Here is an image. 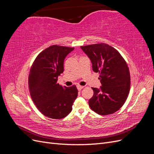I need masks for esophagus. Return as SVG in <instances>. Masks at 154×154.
<instances>
[{
  "label": "esophagus",
  "mask_w": 154,
  "mask_h": 154,
  "mask_svg": "<svg viewBox=\"0 0 154 154\" xmlns=\"http://www.w3.org/2000/svg\"><path fill=\"white\" fill-rule=\"evenodd\" d=\"M76 87H77V88H78V91H81L82 88H83V86H81L80 85H78Z\"/></svg>",
  "instance_id": "1"
}]
</instances>
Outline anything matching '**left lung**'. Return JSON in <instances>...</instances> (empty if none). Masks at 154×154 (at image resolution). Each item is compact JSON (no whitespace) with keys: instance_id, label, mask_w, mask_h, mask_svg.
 Listing matches in <instances>:
<instances>
[{"instance_id":"8db88e82","label":"left lung","mask_w":154,"mask_h":154,"mask_svg":"<svg viewBox=\"0 0 154 154\" xmlns=\"http://www.w3.org/2000/svg\"><path fill=\"white\" fill-rule=\"evenodd\" d=\"M90 58L92 70L100 74V88L92 87L94 94L88 101L91 109L101 116L113 114L127 99L130 88L128 67L122 56L106 44L81 46Z\"/></svg>"}]
</instances>
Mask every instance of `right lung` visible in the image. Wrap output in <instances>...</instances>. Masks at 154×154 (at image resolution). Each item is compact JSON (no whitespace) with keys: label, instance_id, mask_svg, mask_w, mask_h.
Here are the masks:
<instances>
[{"label":"right lung","instance_id":"obj_1","mask_svg":"<svg viewBox=\"0 0 154 154\" xmlns=\"http://www.w3.org/2000/svg\"><path fill=\"white\" fill-rule=\"evenodd\" d=\"M74 48L57 45L46 48L37 56L29 74V89L40 112L51 119H62L71 112L78 96L75 85L67 87L57 83L63 72V62Z\"/></svg>","mask_w":154,"mask_h":154}]
</instances>
